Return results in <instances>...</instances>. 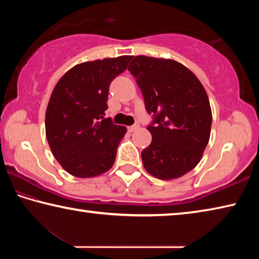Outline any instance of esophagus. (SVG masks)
<instances>
[{
    "label": "esophagus",
    "mask_w": 259,
    "mask_h": 259,
    "mask_svg": "<svg viewBox=\"0 0 259 259\" xmlns=\"http://www.w3.org/2000/svg\"><path fill=\"white\" fill-rule=\"evenodd\" d=\"M138 128H139V123H138V122H136V123H135L134 125H131V126H129V128H128V130L130 131V133H134V131H136V130H138Z\"/></svg>",
    "instance_id": "34e87169"
}]
</instances>
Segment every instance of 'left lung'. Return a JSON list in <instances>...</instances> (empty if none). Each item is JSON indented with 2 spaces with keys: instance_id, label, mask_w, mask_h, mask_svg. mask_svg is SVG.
Masks as SVG:
<instances>
[{
  "instance_id": "left-lung-1",
  "label": "left lung",
  "mask_w": 259,
  "mask_h": 259,
  "mask_svg": "<svg viewBox=\"0 0 259 259\" xmlns=\"http://www.w3.org/2000/svg\"><path fill=\"white\" fill-rule=\"evenodd\" d=\"M128 69L152 115V143L142 152L143 164L156 178L182 177L208 145L212 115L207 93L190 69L171 59L137 56Z\"/></svg>"
}]
</instances>
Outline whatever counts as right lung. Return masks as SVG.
Masks as SVG:
<instances>
[{"label": "right lung", "instance_id": "1", "mask_svg": "<svg viewBox=\"0 0 259 259\" xmlns=\"http://www.w3.org/2000/svg\"><path fill=\"white\" fill-rule=\"evenodd\" d=\"M133 57L78 64L57 83L48 104L46 134L52 154L68 174L90 178L106 172L116 157L125 126L105 119L112 81Z\"/></svg>", "mask_w": 259, "mask_h": 259}]
</instances>
